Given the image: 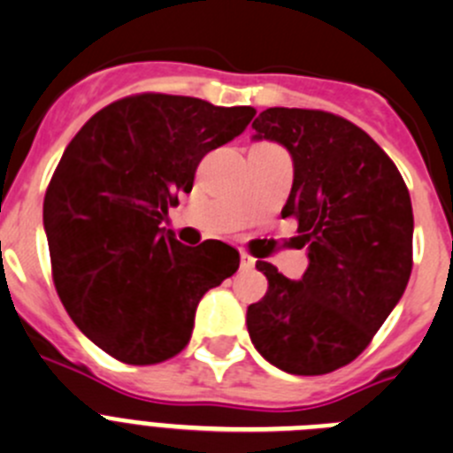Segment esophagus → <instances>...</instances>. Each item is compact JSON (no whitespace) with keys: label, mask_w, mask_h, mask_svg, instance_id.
Listing matches in <instances>:
<instances>
[{"label":"esophagus","mask_w":453,"mask_h":453,"mask_svg":"<svg viewBox=\"0 0 453 453\" xmlns=\"http://www.w3.org/2000/svg\"><path fill=\"white\" fill-rule=\"evenodd\" d=\"M240 267H242L244 272H251V269L256 267V260L251 258V256L242 254V256H240Z\"/></svg>","instance_id":"obj_1"}]
</instances>
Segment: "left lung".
Here are the masks:
<instances>
[{
	"instance_id": "8db88e82",
	"label": "left lung",
	"mask_w": 453,
	"mask_h": 453,
	"mask_svg": "<svg viewBox=\"0 0 453 453\" xmlns=\"http://www.w3.org/2000/svg\"><path fill=\"white\" fill-rule=\"evenodd\" d=\"M254 141L283 145L294 184L283 218L308 247L301 280L258 260L267 294L247 308L256 350L292 375L346 366L404 294L413 256V209L400 170L355 123L319 110L269 107Z\"/></svg>"
}]
</instances>
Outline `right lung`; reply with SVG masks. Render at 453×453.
<instances>
[{
	"mask_svg": "<svg viewBox=\"0 0 453 453\" xmlns=\"http://www.w3.org/2000/svg\"><path fill=\"white\" fill-rule=\"evenodd\" d=\"M254 114L141 94L96 111L66 145L44 195L53 283L82 334L119 362L175 357L202 296L238 272L234 247H186L161 222L177 195L190 193L202 157Z\"/></svg>",
	"mask_w": 453,
	"mask_h": 453,
	"instance_id": "right-lung-1",
	"label": "right lung"
}]
</instances>
